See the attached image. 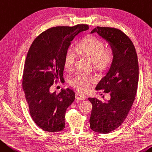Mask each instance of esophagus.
<instances>
[{
  "instance_id": "34e87169",
  "label": "esophagus",
  "mask_w": 152,
  "mask_h": 152,
  "mask_svg": "<svg viewBox=\"0 0 152 152\" xmlns=\"http://www.w3.org/2000/svg\"><path fill=\"white\" fill-rule=\"evenodd\" d=\"M75 98L77 99H86V97L85 95H83V94H80V93H76L75 94Z\"/></svg>"
}]
</instances>
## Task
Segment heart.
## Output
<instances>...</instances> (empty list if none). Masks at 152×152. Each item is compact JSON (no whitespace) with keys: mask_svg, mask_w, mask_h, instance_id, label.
<instances>
[{"mask_svg":"<svg viewBox=\"0 0 152 152\" xmlns=\"http://www.w3.org/2000/svg\"><path fill=\"white\" fill-rule=\"evenodd\" d=\"M105 44L99 38L89 36L82 41L76 50L85 54L92 60L94 66L99 70L105 71L110 69L115 60V52L113 48L104 50ZM76 55L73 49L69 48L63 58V65L67 70L74 66ZM95 81L94 77L89 75L79 73L71 79L70 83L74 88L82 91H87L91 88Z\"/></svg>","mask_w":152,"mask_h":152,"instance_id":"1","label":"heart"}]
</instances>
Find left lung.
<instances>
[{
  "instance_id": "8db88e82",
  "label": "left lung",
  "mask_w": 152,
  "mask_h": 152,
  "mask_svg": "<svg viewBox=\"0 0 152 152\" xmlns=\"http://www.w3.org/2000/svg\"><path fill=\"white\" fill-rule=\"evenodd\" d=\"M98 33L115 52V60L96 90L108 93L105 102L89 98L92 104L89 123L97 133L106 134L122 125L135 100L139 81L137 55L132 41L125 34L113 27H96L91 34Z\"/></svg>"
}]
</instances>
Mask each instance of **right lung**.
Here are the masks:
<instances>
[{"label":"right lung","mask_w":152,"mask_h":152,"mask_svg":"<svg viewBox=\"0 0 152 152\" xmlns=\"http://www.w3.org/2000/svg\"><path fill=\"white\" fill-rule=\"evenodd\" d=\"M89 26H58L42 32L29 48L23 74V89L34 123L42 130L58 132L65 126V113L75 94L72 89L50 93L54 81L63 79V58L77 35Z\"/></svg>","instance_id":"right-lung-1"}]
</instances>
